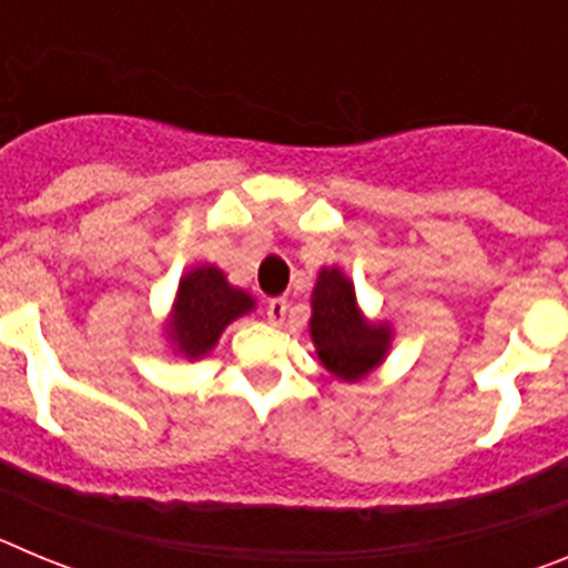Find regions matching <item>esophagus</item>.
<instances>
[{"label":"esophagus","instance_id":"1","mask_svg":"<svg viewBox=\"0 0 568 568\" xmlns=\"http://www.w3.org/2000/svg\"><path fill=\"white\" fill-rule=\"evenodd\" d=\"M287 310H290L287 298H270L267 301L270 324H275V327H278V324H284V318H287Z\"/></svg>","mask_w":568,"mask_h":568}]
</instances>
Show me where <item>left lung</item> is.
<instances>
[{"label": "left lung", "mask_w": 568, "mask_h": 568, "mask_svg": "<svg viewBox=\"0 0 568 568\" xmlns=\"http://www.w3.org/2000/svg\"><path fill=\"white\" fill-rule=\"evenodd\" d=\"M310 333L318 358L341 381H355L369 373L389 346V329L373 327L361 318L353 284L341 270H321L313 293Z\"/></svg>", "instance_id": "obj_1"}]
</instances>
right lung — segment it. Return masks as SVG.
Wrapping results in <instances>:
<instances>
[{"label": "right lung", "instance_id": "add662e5", "mask_svg": "<svg viewBox=\"0 0 568 568\" xmlns=\"http://www.w3.org/2000/svg\"><path fill=\"white\" fill-rule=\"evenodd\" d=\"M253 310V298L244 290L230 287L222 270L199 267L182 278L175 298L173 338L187 358L210 353L230 321Z\"/></svg>", "mask_w": 568, "mask_h": 568}]
</instances>
